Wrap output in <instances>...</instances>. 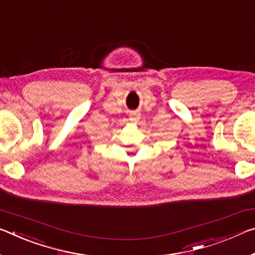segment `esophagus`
<instances>
[{
  "instance_id": "obj_1",
  "label": "esophagus",
  "mask_w": 255,
  "mask_h": 255,
  "mask_svg": "<svg viewBox=\"0 0 255 255\" xmlns=\"http://www.w3.org/2000/svg\"><path fill=\"white\" fill-rule=\"evenodd\" d=\"M140 118V115L137 111L134 112H130V116H129V119H130L132 123H136V121H138V119Z\"/></svg>"
}]
</instances>
